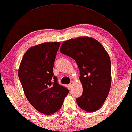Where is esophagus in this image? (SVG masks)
I'll return each mask as SVG.
<instances>
[{
    "mask_svg": "<svg viewBox=\"0 0 132 132\" xmlns=\"http://www.w3.org/2000/svg\"><path fill=\"white\" fill-rule=\"evenodd\" d=\"M72 85H73V82H71L69 84V87H70V88L72 87Z\"/></svg>",
    "mask_w": 132,
    "mask_h": 132,
    "instance_id": "obj_1",
    "label": "esophagus"
}]
</instances>
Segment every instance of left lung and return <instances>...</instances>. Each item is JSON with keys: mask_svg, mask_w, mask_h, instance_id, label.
Returning <instances> with one entry per match:
<instances>
[{"mask_svg": "<svg viewBox=\"0 0 132 132\" xmlns=\"http://www.w3.org/2000/svg\"><path fill=\"white\" fill-rule=\"evenodd\" d=\"M61 53L75 60L79 70L83 93L76 99L78 105L87 112L101 108L111 85V60L99 41L90 37H79L64 41Z\"/></svg>", "mask_w": 132, "mask_h": 132, "instance_id": "left-lung-1", "label": "left lung"}]
</instances>
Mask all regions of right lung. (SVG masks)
I'll list each match as a JSON object with an SVG mask.
<instances>
[{"label":"right lung","instance_id":"add662e5","mask_svg":"<svg viewBox=\"0 0 132 132\" xmlns=\"http://www.w3.org/2000/svg\"><path fill=\"white\" fill-rule=\"evenodd\" d=\"M60 42H45L30 48L24 55L18 77L27 99L45 115L59 111L68 95V88L57 82L53 67Z\"/></svg>","mask_w":132,"mask_h":132}]
</instances>
